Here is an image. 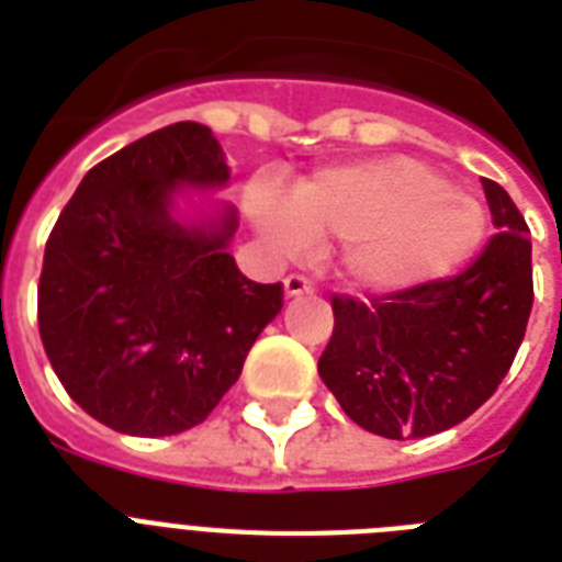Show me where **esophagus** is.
<instances>
[{
  "mask_svg": "<svg viewBox=\"0 0 562 562\" xmlns=\"http://www.w3.org/2000/svg\"><path fill=\"white\" fill-rule=\"evenodd\" d=\"M315 291V282L303 277V273H289L285 277V294L289 297H300V294H312Z\"/></svg>",
  "mask_w": 562,
  "mask_h": 562,
  "instance_id": "34e87169",
  "label": "esophagus"
}]
</instances>
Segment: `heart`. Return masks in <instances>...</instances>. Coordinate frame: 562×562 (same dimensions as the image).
Returning a JSON list of instances; mask_svg holds the SVG:
<instances>
[{"label": "heart", "instance_id": "heart-1", "mask_svg": "<svg viewBox=\"0 0 562 562\" xmlns=\"http://www.w3.org/2000/svg\"><path fill=\"white\" fill-rule=\"evenodd\" d=\"M254 215L282 250L350 241L347 271L373 289H405L452 271L484 233L479 203L408 157L326 169L300 183L289 206L259 198Z\"/></svg>", "mask_w": 562, "mask_h": 562}]
</instances>
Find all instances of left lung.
<instances>
[{
	"instance_id": "1",
	"label": "left lung",
	"mask_w": 562,
	"mask_h": 562,
	"mask_svg": "<svg viewBox=\"0 0 562 562\" xmlns=\"http://www.w3.org/2000/svg\"><path fill=\"white\" fill-rule=\"evenodd\" d=\"M496 233L461 273L382 297L333 294L317 373L344 414L405 440L458 426L496 393L533 306L531 238L496 180L481 178Z\"/></svg>"
}]
</instances>
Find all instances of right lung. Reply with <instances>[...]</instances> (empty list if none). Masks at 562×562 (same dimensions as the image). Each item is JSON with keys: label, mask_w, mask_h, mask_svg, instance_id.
<instances>
[{"label": "right lung", "mask_w": 562, "mask_h": 562, "mask_svg": "<svg viewBox=\"0 0 562 562\" xmlns=\"http://www.w3.org/2000/svg\"><path fill=\"white\" fill-rule=\"evenodd\" d=\"M229 169L206 125L178 122L92 166L48 233L37 324L66 393L136 437L180 435L236 384L282 282L247 280L218 229L169 215L178 183L221 187Z\"/></svg>", "instance_id": "right-lung-1"}]
</instances>
